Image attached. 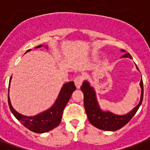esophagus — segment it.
<instances>
[{
	"instance_id": "1",
	"label": "esophagus",
	"mask_w": 150,
	"mask_h": 150,
	"mask_svg": "<svg viewBox=\"0 0 150 150\" xmlns=\"http://www.w3.org/2000/svg\"><path fill=\"white\" fill-rule=\"evenodd\" d=\"M83 82V77L82 76H78L74 79V83H75V85H76V86L77 88H80Z\"/></svg>"
}]
</instances>
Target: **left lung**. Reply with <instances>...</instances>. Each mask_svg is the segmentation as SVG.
I'll list each match as a JSON object with an SVG mask.
<instances>
[{"label": "left lung", "instance_id": "8db88e82", "mask_svg": "<svg viewBox=\"0 0 150 150\" xmlns=\"http://www.w3.org/2000/svg\"><path fill=\"white\" fill-rule=\"evenodd\" d=\"M122 51L124 52V50ZM122 57L132 59V55L129 53H125L122 55ZM137 68L138 70V67H137ZM140 85L142 91L140 96V101L138 105L136 106L128 114L119 116L110 112H104L101 110L97 102L93 88L90 86L89 83L87 81L83 82L80 88L84 95V107L90 123L96 128L104 131H117L125 126L132 120L142 104L144 98V83L142 79L140 80Z\"/></svg>", "mask_w": 150, "mask_h": 150}]
</instances>
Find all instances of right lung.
I'll use <instances>...</instances> for the list:
<instances>
[{
	"label": "right lung",
	"instance_id": "right-lung-1",
	"mask_svg": "<svg viewBox=\"0 0 150 150\" xmlns=\"http://www.w3.org/2000/svg\"><path fill=\"white\" fill-rule=\"evenodd\" d=\"M41 46H43L41 45L38 46H37V48H39ZM9 87H10V85H9ZM76 88V86L73 81L69 82L64 85L53 106L48 110L44 111L34 116H25L17 112L12 107L10 98H9V93H8V104H9L10 110L13 112L14 116L25 128L35 133H44L56 128L60 124L64 109L70 100L73 91H75Z\"/></svg>",
	"mask_w": 150,
	"mask_h": 150
}]
</instances>
